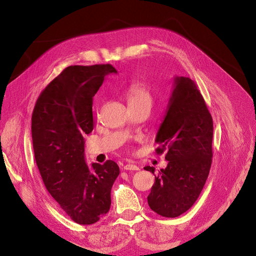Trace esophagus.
I'll return each mask as SVG.
<instances>
[{
  "label": "esophagus",
  "instance_id": "esophagus-1",
  "mask_svg": "<svg viewBox=\"0 0 256 256\" xmlns=\"http://www.w3.org/2000/svg\"><path fill=\"white\" fill-rule=\"evenodd\" d=\"M122 170H124V171H138L139 168L133 164H126L122 166Z\"/></svg>",
  "mask_w": 256,
  "mask_h": 256
}]
</instances>
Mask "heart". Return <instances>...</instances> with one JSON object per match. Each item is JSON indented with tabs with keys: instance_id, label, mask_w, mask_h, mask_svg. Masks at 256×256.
Instances as JSON below:
<instances>
[{
	"instance_id": "obj_1",
	"label": "heart",
	"mask_w": 256,
	"mask_h": 256,
	"mask_svg": "<svg viewBox=\"0 0 256 256\" xmlns=\"http://www.w3.org/2000/svg\"><path fill=\"white\" fill-rule=\"evenodd\" d=\"M126 96L130 106L146 104V106H150V104H152V92L144 83L136 82L130 84L126 90Z\"/></svg>"
}]
</instances>
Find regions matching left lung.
Returning a JSON list of instances; mask_svg holds the SVG:
<instances>
[{
  "label": "left lung",
  "instance_id": "8db88e82",
  "mask_svg": "<svg viewBox=\"0 0 256 256\" xmlns=\"http://www.w3.org/2000/svg\"><path fill=\"white\" fill-rule=\"evenodd\" d=\"M213 119L196 83L176 77L164 120L156 136L157 154L168 166L155 175L148 202L164 217H177L197 200L212 164ZM144 170L155 174V168Z\"/></svg>",
  "mask_w": 256,
  "mask_h": 256
}]
</instances>
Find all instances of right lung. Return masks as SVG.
<instances>
[{
	"instance_id": "obj_1",
	"label": "right lung",
	"mask_w": 256,
	"mask_h": 256,
	"mask_svg": "<svg viewBox=\"0 0 256 256\" xmlns=\"http://www.w3.org/2000/svg\"><path fill=\"white\" fill-rule=\"evenodd\" d=\"M110 64L66 68L42 90L32 116L34 159L47 191L70 220L92 224L110 208L119 166L106 160L88 166L84 138L94 128L92 97Z\"/></svg>"
}]
</instances>
